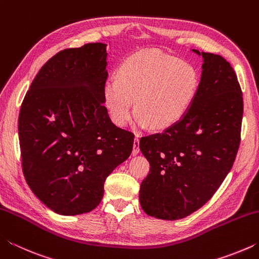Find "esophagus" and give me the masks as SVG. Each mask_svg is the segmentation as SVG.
<instances>
[{
	"mask_svg": "<svg viewBox=\"0 0 259 259\" xmlns=\"http://www.w3.org/2000/svg\"><path fill=\"white\" fill-rule=\"evenodd\" d=\"M140 151L139 148V138L136 137L134 140V150H133V155H137Z\"/></svg>",
	"mask_w": 259,
	"mask_h": 259,
	"instance_id": "1",
	"label": "esophagus"
}]
</instances>
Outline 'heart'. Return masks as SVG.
Here are the masks:
<instances>
[{"label": "heart", "instance_id": "heart-1", "mask_svg": "<svg viewBox=\"0 0 259 259\" xmlns=\"http://www.w3.org/2000/svg\"><path fill=\"white\" fill-rule=\"evenodd\" d=\"M198 85V74L191 65L163 52L146 50L126 58L117 77L108 78L104 100L117 126L128 123L136 99V125L165 130L185 115Z\"/></svg>", "mask_w": 259, "mask_h": 259}]
</instances>
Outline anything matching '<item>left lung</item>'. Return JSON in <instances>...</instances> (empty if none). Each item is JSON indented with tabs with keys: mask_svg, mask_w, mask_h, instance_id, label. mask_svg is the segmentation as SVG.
I'll return each mask as SVG.
<instances>
[{
	"mask_svg": "<svg viewBox=\"0 0 259 259\" xmlns=\"http://www.w3.org/2000/svg\"><path fill=\"white\" fill-rule=\"evenodd\" d=\"M198 90L176 124L140 138L150 172L139 191L148 216L177 221L211 199L234 163L241 139L243 99L238 77L219 55L200 52Z\"/></svg>",
	"mask_w": 259,
	"mask_h": 259,
	"instance_id": "1",
	"label": "left lung"
}]
</instances>
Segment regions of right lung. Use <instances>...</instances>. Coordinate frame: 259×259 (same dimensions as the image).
Instances as JSON below:
<instances>
[{
  "instance_id": "right-lung-1",
  "label": "right lung",
  "mask_w": 259,
  "mask_h": 259,
  "mask_svg": "<svg viewBox=\"0 0 259 259\" xmlns=\"http://www.w3.org/2000/svg\"><path fill=\"white\" fill-rule=\"evenodd\" d=\"M106 47L88 43L58 52L38 71L20 107L26 182L63 216L97 207L107 176L133 151L134 134L114 124L104 105Z\"/></svg>"
}]
</instances>
